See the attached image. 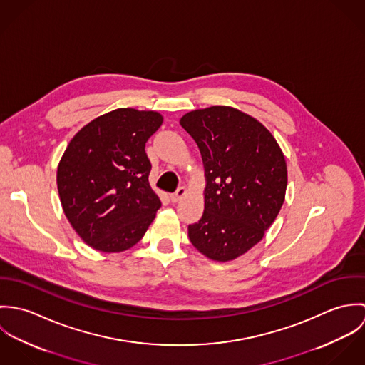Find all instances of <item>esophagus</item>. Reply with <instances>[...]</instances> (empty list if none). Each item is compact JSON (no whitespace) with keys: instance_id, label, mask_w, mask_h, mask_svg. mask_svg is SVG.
Returning <instances> with one entry per match:
<instances>
[{"instance_id":"obj_1","label":"esophagus","mask_w":365,"mask_h":365,"mask_svg":"<svg viewBox=\"0 0 365 365\" xmlns=\"http://www.w3.org/2000/svg\"><path fill=\"white\" fill-rule=\"evenodd\" d=\"M185 194H187V188H185V187H180L174 194L170 195V200H171V202L175 204V202H178Z\"/></svg>"}]
</instances>
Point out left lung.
<instances>
[{"mask_svg":"<svg viewBox=\"0 0 365 365\" xmlns=\"http://www.w3.org/2000/svg\"><path fill=\"white\" fill-rule=\"evenodd\" d=\"M180 125L198 145L207 175L205 209L188 237L209 259L233 260L260 242L282 207L285 158L259 120L230 106L188 112Z\"/></svg>","mask_w":365,"mask_h":365,"instance_id":"8db88e82","label":"left lung"}]
</instances>
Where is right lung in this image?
Wrapping results in <instances>:
<instances>
[{"label":"right lung","mask_w":365,"mask_h":365,"mask_svg":"<svg viewBox=\"0 0 365 365\" xmlns=\"http://www.w3.org/2000/svg\"><path fill=\"white\" fill-rule=\"evenodd\" d=\"M153 110L119 108L86 125L57 167L63 210L93 249L119 253L135 246L161 207L149 185L146 142L161 126Z\"/></svg>","instance_id":"obj_1"}]
</instances>
